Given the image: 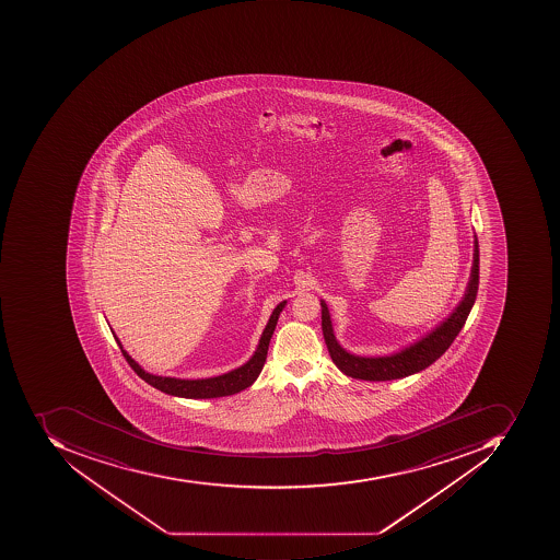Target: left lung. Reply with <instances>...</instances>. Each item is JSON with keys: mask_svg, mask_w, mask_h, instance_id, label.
Returning a JSON list of instances; mask_svg holds the SVG:
<instances>
[{"mask_svg": "<svg viewBox=\"0 0 560 560\" xmlns=\"http://www.w3.org/2000/svg\"><path fill=\"white\" fill-rule=\"evenodd\" d=\"M475 249H472L471 275L466 285L465 296L460 298L457 306L454 307L447 318L435 325L424 337L404 347L402 350L394 351L384 357H362V354L350 353L338 343L335 331H332L331 316L328 306L322 300V328L328 347L329 357L332 363L347 375V377L359 378V381L385 382L397 381V378L409 377L413 373L422 372L443 357L444 351L451 347L454 338L459 335L460 328L465 326L472 304L478 294L479 284V245L475 234Z\"/></svg>", "mask_w": 560, "mask_h": 560, "instance_id": "1", "label": "left lung"}]
</instances>
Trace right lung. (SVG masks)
<instances>
[{
	"mask_svg": "<svg viewBox=\"0 0 560 560\" xmlns=\"http://www.w3.org/2000/svg\"><path fill=\"white\" fill-rule=\"evenodd\" d=\"M285 303L288 301H281L272 311L271 318H269L262 335H260L259 343H257L253 357L244 365L237 366V369L231 370V372L222 373V375H217V377L176 378L161 377V375L148 373L143 366L139 365L136 360H132L131 354L122 347L121 340L116 337V332L113 329L110 331H113L114 338H116L117 345L121 348L122 354H125V359L128 360L131 369L151 387L173 395V397H183V399H217V397L238 394V392L245 390V388L250 387L257 381L259 373L262 372L264 363H266L267 350H269V343H271L272 332H275L279 315L284 310Z\"/></svg>",
	"mask_w": 560,
	"mask_h": 560,
	"instance_id": "right-lung-1",
	"label": "right lung"
}]
</instances>
